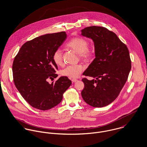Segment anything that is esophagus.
<instances>
[{"label":"esophagus","mask_w":147,"mask_h":147,"mask_svg":"<svg viewBox=\"0 0 147 147\" xmlns=\"http://www.w3.org/2000/svg\"><path fill=\"white\" fill-rule=\"evenodd\" d=\"M71 80H72V82H74V83H75V82H77V81H78V80H77V79H71Z\"/></svg>","instance_id":"obj_1"}]
</instances>
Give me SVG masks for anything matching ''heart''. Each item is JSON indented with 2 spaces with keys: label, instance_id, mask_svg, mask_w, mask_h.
Wrapping results in <instances>:
<instances>
[{
  "label": "heart",
  "instance_id": "1",
  "mask_svg": "<svg viewBox=\"0 0 147 147\" xmlns=\"http://www.w3.org/2000/svg\"><path fill=\"white\" fill-rule=\"evenodd\" d=\"M89 41L84 38L76 37L72 38L67 43V46L79 54L82 59L89 61L94 55V50L88 47ZM53 60L58 65L63 64V55L61 49L56 50L53 55ZM84 66L82 64L69 65L65 67L61 71V74L71 78H76L83 71Z\"/></svg>",
  "mask_w": 147,
  "mask_h": 147
}]
</instances>
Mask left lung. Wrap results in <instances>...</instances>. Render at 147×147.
<instances>
[{"label":"left lung","instance_id":"8db88e82","mask_svg":"<svg viewBox=\"0 0 147 147\" xmlns=\"http://www.w3.org/2000/svg\"><path fill=\"white\" fill-rule=\"evenodd\" d=\"M82 35L92 39L95 59L84 71L82 96L84 101L95 107L111 104L119 96L131 68L129 51L115 33L102 26H92L82 30Z\"/></svg>","mask_w":147,"mask_h":147}]
</instances>
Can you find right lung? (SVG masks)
I'll list each match as a JSON object with an SVG mask.
<instances>
[{
	"label": "right lung",
	"instance_id": "add662e5",
	"mask_svg": "<svg viewBox=\"0 0 147 147\" xmlns=\"http://www.w3.org/2000/svg\"><path fill=\"white\" fill-rule=\"evenodd\" d=\"M67 37L65 32L47 34L25 42L15 57L12 72L15 85L32 107L47 110L58 105L63 93L71 85L67 76L49 84L58 76V66L53 55Z\"/></svg>",
	"mask_w": 147,
	"mask_h": 147
}]
</instances>
